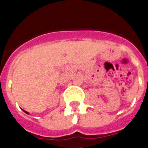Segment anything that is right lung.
<instances>
[{"label":"right lung","instance_id":"right-lung-1","mask_svg":"<svg viewBox=\"0 0 148 148\" xmlns=\"http://www.w3.org/2000/svg\"><path fill=\"white\" fill-rule=\"evenodd\" d=\"M24 112H25L26 113H27V114H28V112H27V111H25V110H24Z\"/></svg>","mask_w":148,"mask_h":148}]
</instances>
